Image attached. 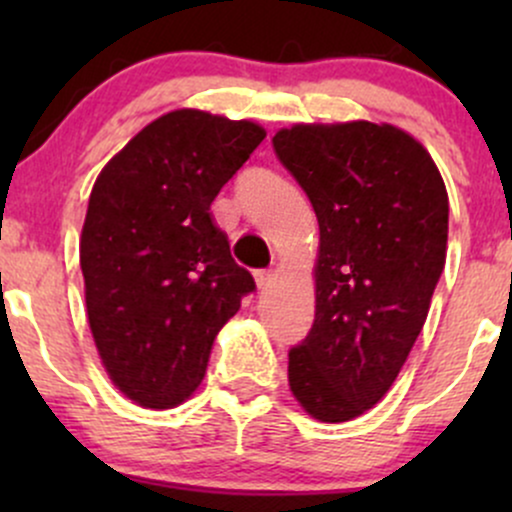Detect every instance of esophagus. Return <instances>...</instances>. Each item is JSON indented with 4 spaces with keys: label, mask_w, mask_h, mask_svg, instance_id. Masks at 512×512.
I'll list each match as a JSON object with an SVG mask.
<instances>
[{
    "label": "esophagus",
    "mask_w": 512,
    "mask_h": 512,
    "mask_svg": "<svg viewBox=\"0 0 512 512\" xmlns=\"http://www.w3.org/2000/svg\"><path fill=\"white\" fill-rule=\"evenodd\" d=\"M274 279H276V274L272 272V269H262V272H257V274H255L257 289H260V291L269 289V286L274 284Z\"/></svg>",
    "instance_id": "obj_1"
}]
</instances>
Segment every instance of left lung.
<instances>
[{
  "label": "left lung",
  "instance_id": "obj_1",
  "mask_svg": "<svg viewBox=\"0 0 512 512\" xmlns=\"http://www.w3.org/2000/svg\"><path fill=\"white\" fill-rule=\"evenodd\" d=\"M272 144L320 223L315 322L289 351V385L313 419L342 424L385 397L424 327L448 192L431 154L392 125H293Z\"/></svg>",
  "mask_w": 512,
  "mask_h": 512
}]
</instances>
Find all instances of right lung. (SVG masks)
Here are the masks:
<instances>
[{"label": "right lung", "instance_id": "add662e5", "mask_svg": "<svg viewBox=\"0 0 512 512\" xmlns=\"http://www.w3.org/2000/svg\"><path fill=\"white\" fill-rule=\"evenodd\" d=\"M264 137L250 120L173 110L93 185L79 245L88 325L110 380L146 409L197 390L216 334L255 291L209 209Z\"/></svg>", "mask_w": 512, "mask_h": 512}]
</instances>
